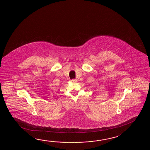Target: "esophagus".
Instances as JSON below:
<instances>
[{"mask_svg": "<svg viewBox=\"0 0 150 150\" xmlns=\"http://www.w3.org/2000/svg\"><path fill=\"white\" fill-rule=\"evenodd\" d=\"M71 82H72V83H76V81H77V80L72 79L71 80Z\"/></svg>", "mask_w": 150, "mask_h": 150, "instance_id": "obj_1", "label": "esophagus"}]
</instances>
